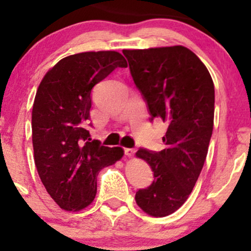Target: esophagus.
<instances>
[{"label":"esophagus","instance_id":"obj_1","mask_svg":"<svg viewBox=\"0 0 251 251\" xmlns=\"http://www.w3.org/2000/svg\"><path fill=\"white\" fill-rule=\"evenodd\" d=\"M124 152H125V155H127V157H132V155L134 154V149H125L124 150Z\"/></svg>","mask_w":251,"mask_h":251}]
</instances>
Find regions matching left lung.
<instances>
[{"instance_id":"8db88e82","label":"left lung","mask_w":251,"mask_h":251,"mask_svg":"<svg viewBox=\"0 0 251 251\" xmlns=\"http://www.w3.org/2000/svg\"><path fill=\"white\" fill-rule=\"evenodd\" d=\"M133 81L154 118L168 124L159 152L140 148L153 181L138 190L135 201L146 214L164 217L188 200L200 177L214 128L215 87L208 68L183 46L125 50Z\"/></svg>"}]
</instances>
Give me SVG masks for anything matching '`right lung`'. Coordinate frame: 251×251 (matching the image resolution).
Listing matches in <instances>:
<instances>
[{
  "mask_svg": "<svg viewBox=\"0 0 251 251\" xmlns=\"http://www.w3.org/2000/svg\"><path fill=\"white\" fill-rule=\"evenodd\" d=\"M118 67V51H86L63 57L37 88L31 112L34 159L42 184L60 208L79 211L94 201L97 177L124 155L122 148L92 140L87 126L92 88Z\"/></svg>",
  "mask_w": 251,
  "mask_h": 251,
  "instance_id": "add662e5",
  "label": "right lung"
}]
</instances>
